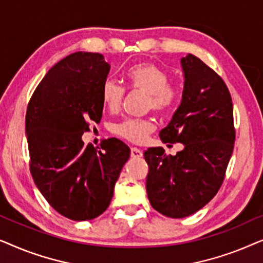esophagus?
I'll use <instances>...</instances> for the list:
<instances>
[{
	"label": "esophagus",
	"instance_id": "34e87169",
	"mask_svg": "<svg viewBox=\"0 0 263 263\" xmlns=\"http://www.w3.org/2000/svg\"><path fill=\"white\" fill-rule=\"evenodd\" d=\"M130 156H132V158H141L142 157V151L136 148V147H132Z\"/></svg>",
	"mask_w": 263,
	"mask_h": 263
}]
</instances>
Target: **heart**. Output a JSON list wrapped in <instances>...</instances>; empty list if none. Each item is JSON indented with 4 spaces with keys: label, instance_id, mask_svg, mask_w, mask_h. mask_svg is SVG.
<instances>
[{
    "label": "heart",
    "instance_id": "heart-1",
    "mask_svg": "<svg viewBox=\"0 0 263 263\" xmlns=\"http://www.w3.org/2000/svg\"><path fill=\"white\" fill-rule=\"evenodd\" d=\"M129 87L146 93V105L157 112H166L175 105L179 97L178 86L168 82V75L164 69L152 62H140L129 67L125 71ZM124 89L112 80H106L102 87V102L110 111L120 109ZM154 130V124L147 118H127L114 124L112 132L133 143L145 141Z\"/></svg>",
    "mask_w": 263,
    "mask_h": 263
}]
</instances>
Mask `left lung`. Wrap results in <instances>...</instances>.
I'll return each instance as SVG.
<instances>
[{"instance_id": "obj_1", "label": "left lung", "mask_w": 263, "mask_h": 263, "mask_svg": "<svg viewBox=\"0 0 263 263\" xmlns=\"http://www.w3.org/2000/svg\"><path fill=\"white\" fill-rule=\"evenodd\" d=\"M181 67V104L159 136L164 143L181 142L183 149L176 156H167L163 147L143 153L147 196L154 210L170 218L192 215L213 199L235 145L233 105L225 82L192 53L182 57Z\"/></svg>"}]
</instances>
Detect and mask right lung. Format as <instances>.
<instances>
[{
	"label": "right lung",
	"mask_w": 263,
	"mask_h": 263,
	"mask_svg": "<svg viewBox=\"0 0 263 263\" xmlns=\"http://www.w3.org/2000/svg\"><path fill=\"white\" fill-rule=\"evenodd\" d=\"M109 70L102 53H71L46 73L27 106L32 177L50 206L75 221L91 220L109 207L130 157L121 140H104L102 148L82 141L89 122L102 120Z\"/></svg>",
	"instance_id": "right-lung-1"
}]
</instances>
